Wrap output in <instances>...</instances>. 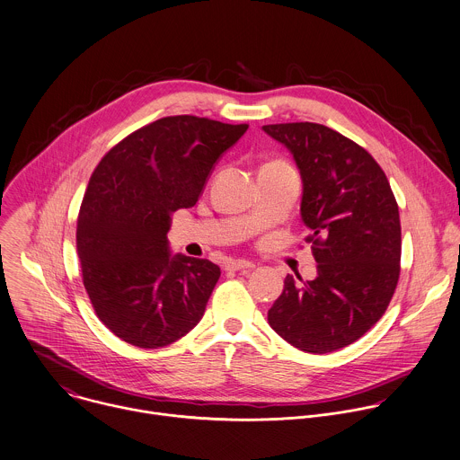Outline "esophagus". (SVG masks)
<instances>
[{
	"mask_svg": "<svg viewBox=\"0 0 460 460\" xmlns=\"http://www.w3.org/2000/svg\"><path fill=\"white\" fill-rule=\"evenodd\" d=\"M226 268L232 271H252L255 268V264L250 261H230Z\"/></svg>",
	"mask_w": 460,
	"mask_h": 460,
	"instance_id": "obj_1",
	"label": "esophagus"
}]
</instances>
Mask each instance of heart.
Masks as SVG:
<instances>
[{
    "mask_svg": "<svg viewBox=\"0 0 460 460\" xmlns=\"http://www.w3.org/2000/svg\"><path fill=\"white\" fill-rule=\"evenodd\" d=\"M268 165H284V162H270Z\"/></svg>",
    "mask_w": 460,
    "mask_h": 460,
    "instance_id": "obj_1",
    "label": "heart"
}]
</instances>
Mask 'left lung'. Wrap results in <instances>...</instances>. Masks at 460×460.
I'll use <instances>...</instances> for the list:
<instances>
[{
    "label": "left lung",
    "instance_id": "obj_1",
    "mask_svg": "<svg viewBox=\"0 0 460 460\" xmlns=\"http://www.w3.org/2000/svg\"><path fill=\"white\" fill-rule=\"evenodd\" d=\"M262 130L296 162L304 183L300 214L317 262L314 280L298 284L286 277L268 321L295 348L330 353L362 337L394 295L402 255L398 205L375 158L339 132L317 123Z\"/></svg>",
    "mask_w": 460,
    "mask_h": 460
}]
</instances>
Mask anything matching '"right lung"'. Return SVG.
Wrapping results in <instances>:
<instances>
[{
  "label": "right lung",
  "instance_id": "1",
  "mask_svg": "<svg viewBox=\"0 0 460 460\" xmlns=\"http://www.w3.org/2000/svg\"><path fill=\"white\" fill-rule=\"evenodd\" d=\"M246 130L196 116L162 118L123 139L94 169L76 248L91 304L125 342L162 348L203 317L221 270L171 253V216L196 205L217 160Z\"/></svg>",
  "mask_w": 460,
  "mask_h": 460
}]
</instances>
